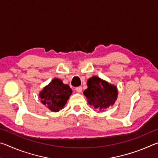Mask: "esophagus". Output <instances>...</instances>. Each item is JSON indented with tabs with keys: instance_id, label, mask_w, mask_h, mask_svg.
<instances>
[{
	"instance_id": "1",
	"label": "esophagus",
	"mask_w": 158,
	"mask_h": 158,
	"mask_svg": "<svg viewBox=\"0 0 158 158\" xmlns=\"http://www.w3.org/2000/svg\"><path fill=\"white\" fill-rule=\"evenodd\" d=\"M75 90H76V91H77V93H81V92L82 91V87H81V86L77 87L76 89H75Z\"/></svg>"
}]
</instances>
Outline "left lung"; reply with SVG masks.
<instances>
[{
  "instance_id": "1",
  "label": "left lung",
  "mask_w": 158,
  "mask_h": 158,
  "mask_svg": "<svg viewBox=\"0 0 158 158\" xmlns=\"http://www.w3.org/2000/svg\"><path fill=\"white\" fill-rule=\"evenodd\" d=\"M88 89L84 94L88 99V102L98 110L102 111L115 103L118 97L116 85L93 76L87 81Z\"/></svg>"
}]
</instances>
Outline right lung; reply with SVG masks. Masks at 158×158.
Segmentation results:
<instances>
[{"label": "right lung", "mask_w": 158, "mask_h": 158, "mask_svg": "<svg viewBox=\"0 0 158 158\" xmlns=\"http://www.w3.org/2000/svg\"><path fill=\"white\" fill-rule=\"evenodd\" d=\"M73 90L59 79H53L40 93L41 102L51 111L58 112L65 106Z\"/></svg>", "instance_id": "right-lung-1"}]
</instances>
